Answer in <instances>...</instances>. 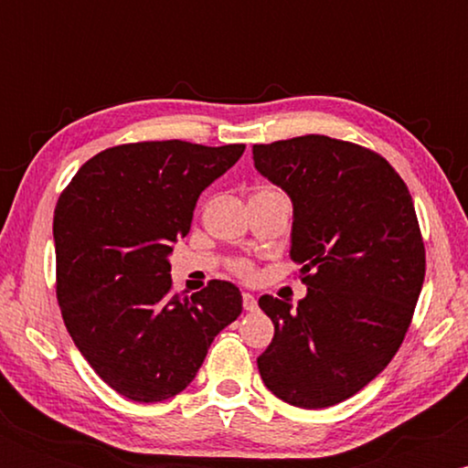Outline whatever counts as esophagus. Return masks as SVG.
Instances as JSON below:
<instances>
[{
    "instance_id": "1",
    "label": "esophagus",
    "mask_w": 468,
    "mask_h": 468,
    "mask_svg": "<svg viewBox=\"0 0 468 468\" xmlns=\"http://www.w3.org/2000/svg\"><path fill=\"white\" fill-rule=\"evenodd\" d=\"M241 305H244L246 313H252V310H257V299H255V294H250V292L241 294Z\"/></svg>"
}]
</instances>
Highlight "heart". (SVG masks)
I'll return each instance as SVG.
<instances>
[{"label": "heart", "mask_w": 468, "mask_h": 468, "mask_svg": "<svg viewBox=\"0 0 468 468\" xmlns=\"http://www.w3.org/2000/svg\"><path fill=\"white\" fill-rule=\"evenodd\" d=\"M261 193H277V191L271 189V186H261V189L255 191V196H261ZM230 268H233L235 275L246 277V279L252 277V264H250V261H246V260H235L233 264H230Z\"/></svg>", "instance_id": "obj_1"}]
</instances>
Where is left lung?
<instances>
[{
	"label": "left lung",
	"mask_w": 468,
	"mask_h": 468,
	"mask_svg": "<svg viewBox=\"0 0 468 468\" xmlns=\"http://www.w3.org/2000/svg\"><path fill=\"white\" fill-rule=\"evenodd\" d=\"M255 169L292 200L290 257L308 294H264L275 336L257 358L277 399L324 410L388 367L424 282V244L410 189L380 154L308 133L252 147Z\"/></svg>",
	"instance_id": "obj_1"
}]
</instances>
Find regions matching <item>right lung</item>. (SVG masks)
I'll use <instances>...</instances> for the list:
<instances>
[{"label":"right lung","instance_id":"1","mask_svg":"<svg viewBox=\"0 0 468 468\" xmlns=\"http://www.w3.org/2000/svg\"><path fill=\"white\" fill-rule=\"evenodd\" d=\"M246 144L147 141L110 147L77 171L55 208L57 299L74 346L125 399L160 402L196 378L213 338L241 313L239 288L171 292V244L200 193Z\"/></svg>","mask_w":468,"mask_h":468}]
</instances>
